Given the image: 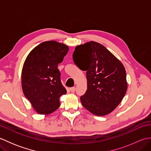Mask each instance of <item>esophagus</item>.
Wrapping results in <instances>:
<instances>
[{
  "instance_id": "obj_1",
  "label": "esophagus",
  "mask_w": 151,
  "mask_h": 151,
  "mask_svg": "<svg viewBox=\"0 0 151 151\" xmlns=\"http://www.w3.org/2000/svg\"><path fill=\"white\" fill-rule=\"evenodd\" d=\"M75 90H76V88H75V87H72V88H70V92H72V93H74L75 91Z\"/></svg>"
}]
</instances>
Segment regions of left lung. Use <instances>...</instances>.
<instances>
[{
	"instance_id": "8db88e82",
	"label": "left lung",
	"mask_w": 151,
	"mask_h": 151,
	"mask_svg": "<svg viewBox=\"0 0 151 151\" xmlns=\"http://www.w3.org/2000/svg\"><path fill=\"white\" fill-rule=\"evenodd\" d=\"M73 58L80 69L86 70L88 89L81 97L83 106L98 116L110 114L127 90L123 64L104 46L95 41L76 47ZM82 60L83 66H78Z\"/></svg>"
}]
</instances>
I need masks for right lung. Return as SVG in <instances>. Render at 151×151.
I'll list each match as a JSON object with an SVG mask.
<instances>
[{
    "mask_svg": "<svg viewBox=\"0 0 151 151\" xmlns=\"http://www.w3.org/2000/svg\"><path fill=\"white\" fill-rule=\"evenodd\" d=\"M68 50L65 44L45 41L35 47L25 60L21 75L22 91L38 114L52 113L60 106V96L67 93L58 65Z\"/></svg>",
    "mask_w": 151,
    "mask_h": 151,
    "instance_id": "obj_1",
    "label": "right lung"
}]
</instances>
